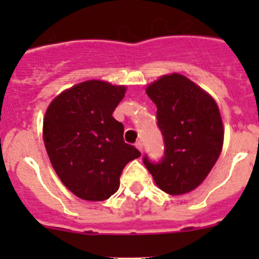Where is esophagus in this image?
<instances>
[{"mask_svg":"<svg viewBox=\"0 0 259 259\" xmlns=\"http://www.w3.org/2000/svg\"><path fill=\"white\" fill-rule=\"evenodd\" d=\"M136 148H137V149H139V150H140V152H143V149H144L143 141H141V140L137 141V143H136Z\"/></svg>","mask_w":259,"mask_h":259,"instance_id":"34e87169","label":"esophagus"}]
</instances>
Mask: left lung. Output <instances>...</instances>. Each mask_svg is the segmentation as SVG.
Listing matches in <instances>:
<instances>
[{
  "label": "left lung",
  "instance_id": "obj_1",
  "mask_svg": "<svg viewBox=\"0 0 259 259\" xmlns=\"http://www.w3.org/2000/svg\"><path fill=\"white\" fill-rule=\"evenodd\" d=\"M157 106L163 157L143 162L155 184L168 194H184L206 179L223 146V124L211 96L179 74L164 75L146 88Z\"/></svg>",
  "mask_w": 259,
  "mask_h": 259
}]
</instances>
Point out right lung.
<instances>
[{"mask_svg": "<svg viewBox=\"0 0 259 259\" xmlns=\"http://www.w3.org/2000/svg\"><path fill=\"white\" fill-rule=\"evenodd\" d=\"M125 87L88 80L54 98L44 118V143L53 168L75 196L104 201L141 153L124 143V127L113 116Z\"/></svg>", "mask_w": 259, "mask_h": 259, "instance_id": "add662e5", "label": "right lung"}]
</instances>
